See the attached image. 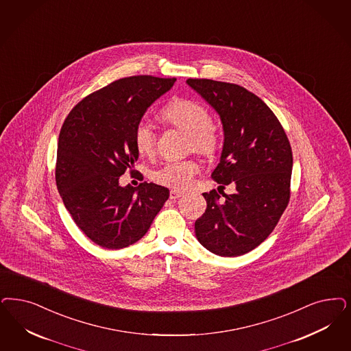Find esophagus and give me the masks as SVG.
Wrapping results in <instances>:
<instances>
[{"mask_svg": "<svg viewBox=\"0 0 351 351\" xmlns=\"http://www.w3.org/2000/svg\"><path fill=\"white\" fill-rule=\"evenodd\" d=\"M182 192H180V191H178V189H172L171 192H169V198L171 199H178V198H180L182 195Z\"/></svg>", "mask_w": 351, "mask_h": 351, "instance_id": "esophagus-1", "label": "esophagus"}]
</instances>
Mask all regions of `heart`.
Segmentation results:
<instances>
[{
    "label": "heart",
    "instance_id": "obj_1",
    "mask_svg": "<svg viewBox=\"0 0 351 351\" xmlns=\"http://www.w3.org/2000/svg\"><path fill=\"white\" fill-rule=\"evenodd\" d=\"M160 119L188 134V145L195 153L213 156L220 144L218 124L208 118V111L202 104L192 98H176L162 109ZM133 143L141 156H152L156 150V132L146 121H140L133 130ZM198 162L172 160L153 171L152 178L162 185L182 189L189 186L194 176L199 173Z\"/></svg>",
    "mask_w": 351,
    "mask_h": 351
}]
</instances>
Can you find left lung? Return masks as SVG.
I'll list each match as a JSON object with an SVG mask.
<instances>
[{
  "mask_svg": "<svg viewBox=\"0 0 351 351\" xmlns=\"http://www.w3.org/2000/svg\"><path fill=\"white\" fill-rule=\"evenodd\" d=\"M186 83L218 111L224 130L220 163L211 175L220 186L204 193L207 207L194 223L197 240L220 256L246 254L275 230L289 204L288 136L272 110L241 85L210 79ZM230 182L237 192L226 195L222 189Z\"/></svg>",
  "mask_w": 351,
  "mask_h": 351,
  "instance_id": "left-lung-1",
  "label": "left lung"
}]
</instances>
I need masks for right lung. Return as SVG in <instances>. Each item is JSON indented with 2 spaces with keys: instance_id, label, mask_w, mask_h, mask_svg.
Wrapping results in <instances>:
<instances>
[{
  "instance_id": "obj_1",
  "label": "right lung",
  "mask_w": 351,
  "mask_h": 351,
  "mask_svg": "<svg viewBox=\"0 0 351 351\" xmlns=\"http://www.w3.org/2000/svg\"><path fill=\"white\" fill-rule=\"evenodd\" d=\"M175 77L138 75L84 97L63 121L56 182L63 204L85 236L105 249H123L150 228L169 191L153 182L121 186L138 158L133 130ZM140 176H143L140 173Z\"/></svg>"
}]
</instances>
